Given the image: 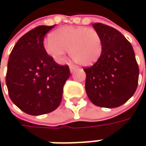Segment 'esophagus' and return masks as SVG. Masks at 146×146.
I'll return each instance as SVG.
<instances>
[{"label": "esophagus", "instance_id": "34e87169", "mask_svg": "<svg viewBox=\"0 0 146 146\" xmlns=\"http://www.w3.org/2000/svg\"><path fill=\"white\" fill-rule=\"evenodd\" d=\"M69 68H70V71H71V73H73L74 70H76V69H77V67H76V66H74V65L70 64L69 65Z\"/></svg>", "mask_w": 146, "mask_h": 146}]
</instances>
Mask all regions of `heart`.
Masks as SVG:
<instances>
[{
    "instance_id": "b5f03b06",
    "label": "heart",
    "mask_w": 146,
    "mask_h": 146,
    "mask_svg": "<svg viewBox=\"0 0 146 146\" xmlns=\"http://www.w3.org/2000/svg\"><path fill=\"white\" fill-rule=\"evenodd\" d=\"M44 49L58 63L64 60L67 51L75 63L81 66L95 64L102 55V44L99 34L84 26H65L53 32L44 43Z\"/></svg>"
}]
</instances>
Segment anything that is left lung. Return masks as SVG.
Segmentation results:
<instances>
[{"label": "left lung", "instance_id": "8db88e82", "mask_svg": "<svg viewBox=\"0 0 146 146\" xmlns=\"http://www.w3.org/2000/svg\"><path fill=\"white\" fill-rule=\"evenodd\" d=\"M92 26L101 37L102 52L94 64L83 69L87 95L98 107H120L137 88L139 67L133 48L116 29L102 23Z\"/></svg>", "mask_w": 146, "mask_h": 146}]
</instances>
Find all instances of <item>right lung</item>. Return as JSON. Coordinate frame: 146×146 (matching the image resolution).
Segmentation results:
<instances>
[{
  "label": "right lung",
  "instance_id": "1",
  "mask_svg": "<svg viewBox=\"0 0 146 146\" xmlns=\"http://www.w3.org/2000/svg\"><path fill=\"white\" fill-rule=\"evenodd\" d=\"M54 25H40L24 35L10 54L5 82L10 98L24 112L39 116L59 106L65 82L70 76L44 47L46 33Z\"/></svg>",
  "mask_w": 146,
  "mask_h": 146
}]
</instances>
